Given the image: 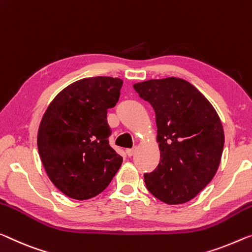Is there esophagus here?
<instances>
[{"instance_id":"esophagus-1","label":"esophagus","mask_w":252,"mask_h":252,"mask_svg":"<svg viewBox=\"0 0 252 252\" xmlns=\"http://www.w3.org/2000/svg\"><path fill=\"white\" fill-rule=\"evenodd\" d=\"M135 152H136V148H133V149H127L126 150V154L128 157H133L134 154H135Z\"/></svg>"}]
</instances>
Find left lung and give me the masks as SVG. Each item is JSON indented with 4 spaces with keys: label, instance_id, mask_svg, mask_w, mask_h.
<instances>
[{
    "label": "left lung",
    "instance_id": "left-lung-1",
    "mask_svg": "<svg viewBox=\"0 0 252 252\" xmlns=\"http://www.w3.org/2000/svg\"><path fill=\"white\" fill-rule=\"evenodd\" d=\"M156 111L160 163L145 173L148 190L165 204H184L211 183L224 146L222 123L210 101L179 77L134 84Z\"/></svg>",
    "mask_w": 252,
    "mask_h": 252
}]
</instances>
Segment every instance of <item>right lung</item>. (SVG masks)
I'll list each match as a JSON object with an SVG mask.
<instances>
[{
	"label": "right lung",
	"instance_id": "obj_1",
	"mask_svg": "<svg viewBox=\"0 0 252 252\" xmlns=\"http://www.w3.org/2000/svg\"><path fill=\"white\" fill-rule=\"evenodd\" d=\"M123 80L87 77L62 90L46 110L37 144L49 179L73 199L102 192L123 158L109 145L107 110L118 102Z\"/></svg>",
	"mask_w": 252,
	"mask_h": 252
}]
</instances>
